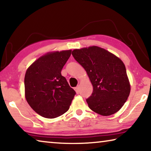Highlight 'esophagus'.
Wrapping results in <instances>:
<instances>
[{
  "label": "esophagus",
  "mask_w": 151,
  "mask_h": 151,
  "mask_svg": "<svg viewBox=\"0 0 151 151\" xmlns=\"http://www.w3.org/2000/svg\"><path fill=\"white\" fill-rule=\"evenodd\" d=\"M75 90L76 91V93H77V94H78L79 93V91H79V86H76V87H75Z\"/></svg>",
  "instance_id": "esophagus-1"
}]
</instances>
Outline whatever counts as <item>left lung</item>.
Segmentation results:
<instances>
[{
    "instance_id": "left-lung-1",
    "label": "left lung",
    "mask_w": 151,
    "mask_h": 151,
    "mask_svg": "<svg viewBox=\"0 0 151 151\" xmlns=\"http://www.w3.org/2000/svg\"><path fill=\"white\" fill-rule=\"evenodd\" d=\"M72 55L85 68L93 86V93L86 100L89 108L103 116L119 111L131 91L123 62L96 46L75 49Z\"/></svg>"
}]
</instances>
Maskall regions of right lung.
Here are the masks:
<instances>
[{
	"mask_svg": "<svg viewBox=\"0 0 151 151\" xmlns=\"http://www.w3.org/2000/svg\"><path fill=\"white\" fill-rule=\"evenodd\" d=\"M71 50L47 53L35 61L24 76L25 97L34 111L54 119L69 109L76 92L61 75Z\"/></svg>",
	"mask_w": 151,
	"mask_h": 151,
	"instance_id": "obj_1",
	"label": "right lung"
}]
</instances>
